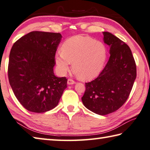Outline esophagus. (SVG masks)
<instances>
[{"instance_id": "34e87169", "label": "esophagus", "mask_w": 150, "mask_h": 150, "mask_svg": "<svg viewBox=\"0 0 150 150\" xmlns=\"http://www.w3.org/2000/svg\"><path fill=\"white\" fill-rule=\"evenodd\" d=\"M76 82H74V81L71 80V79H68V81H67V84L68 85H72V84H74Z\"/></svg>"}]
</instances>
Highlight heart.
<instances>
[{
	"label": "heart",
	"mask_w": 150,
	"mask_h": 150,
	"mask_svg": "<svg viewBox=\"0 0 150 150\" xmlns=\"http://www.w3.org/2000/svg\"><path fill=\"white\" fill-rule=\"evenodd\" d=\"M107 58V47L101 41L87 36L76 35L66 40L61 52L55 55L54 62L59 72L64 75L72 70L82 80H90L101 73Z\"/></svg>",
	"instance_id": "heart-1"
}]
</instances>
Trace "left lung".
<instances>
[{
	"label": "left lung",
	"instance_id": "1",
	"mask_svg": "<svg viewBox=\"0 0 150 150\" xmlns=\"http://www.w3.org/2000/svg\"><path fill=\"white\" fill-rule=\"evenodd\" d=\"M103 41L109 47L110 57L99 76L86 83L82 101L86 108L99 115L116 111L127 100L136 78L132 51L113 34L103 32Z\"/></svg>",
	"mask_w": 150,
	"mask_h": 150
}]
</instances>
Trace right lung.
<instances>
[{
	"instance_id": "1",
	"label": "right lung",
	"mask_w": 150,
	"mask_h": 150,
	"mask_svg": "<svg viewBox=\"0 0 150 150\" xmlns=\"http://www.w3.org/2000/svg\"><path fill=\"white\" fill-rule=\"evenodd\" d=\"M59 33L31 31L13 45L8 80L16 98L29 111L44 112L59 104L67 79L54 75V56L62 39Z\"/></svg>"
}]
</instances>
